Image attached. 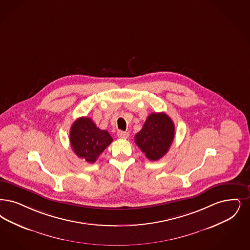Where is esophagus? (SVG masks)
Returning <instances> with one entry per match:
<instances>
[{
	"label": "esophagus",
	"instance_id": "34e87169",
	"mask_svg": "<svg viewBox=\"0 0 250 250\" xmlns=\"http://www.w3.org/2000/svg\"><path fill=\"white\" fill-rule=\"evenodd\" d=\"M117 136H118V138H120V139L125 140V139H127V138L129 137V133L126 132V131H118V132H117Z\"/></svg>",
	"mask_w": 250,
	"mask_h": 250
}]
</instances>
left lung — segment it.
Instances as JSON below:
<instances>
[{"label":"left lung","mask_w":250,"mask_h":250,"mask_svg":"<svg viewBox=\"0 0 250 250\" xmlns=\"http://www.w3.org/2000/svg\"><path fill=\"white\" fill-rule=\"evenodd\" d=\"M175 137V125L164 112L150 113L142 128L135 136V142L150 161L159 160L169 150Z\"/></svg>","instance_id":"8db88e82"}]
</instances>
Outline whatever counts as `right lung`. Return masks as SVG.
I'll list each match as a JSON object with an SVG mask.
<instances>
[{
  "instance_id": "right-lung-1",
  "label": "right lung",
  "mask_w": 250,
  "mask_h": 250,
  "mask_svg": "<svg viewBox=\"0 0 250 250\" xmlns=\"http://www.w3.org/2000/svg\"><path fill=\"white\" fill-rule=\"evenodd\" d=\"M70 141L75 154L92 164L112 142V138L108 131L100 129L90 118L81 117L70 127Z\"/></svg>"
}]
</instances>
